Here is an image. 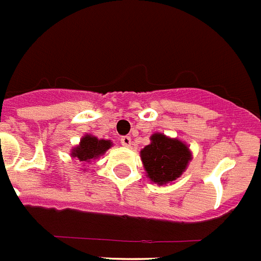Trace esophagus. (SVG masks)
<instances>
[{"mask_svg":"<svg viewBox=\"0 0 261 261\" xmlns=\"http://www.w3.org/2000/svg\"><path fill=\"white\" fill-rule=\"evenodd\" d=\"M120 142H121L122 146H130V144H132V139H130L129 136H122L121 139H120Z\"/></svg>","mask_w":261,"mask_h":261,"instance_id":"esophagus-1","label":"esophagus"}]
</instances>
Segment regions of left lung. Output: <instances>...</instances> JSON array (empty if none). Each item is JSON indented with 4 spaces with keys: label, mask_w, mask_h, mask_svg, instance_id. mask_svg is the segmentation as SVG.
Returning <instances> with one entry per match:
<instances>
[{
    "label": "left lung",
    "mask_w": 261,
    "mask_h": 261,
    "mask_svg": "<svg viewBox=\"0 0 261 261\" xmlns=\"http://www.w3.org/2000/svg\"><path fill=\"white\" fill-rule=\"evenodd\" d=\"M150 140L152 142L141 150L142 164L150 181L165 185L177 179L191 160L189 148L161 133L153 135Z\"/></svg>",
    "instance_id": "1"
}]
</instances>
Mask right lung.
Segmentation results:
<instances>
[{
	"label": "right lung",
	"instance_id": "1",
	"mask_svg": "<svg viewBox=\"0 0 261 261\" xmlns=\"http://www.w3.org/2000/svg\"><path fill=\"white\" fill-rule=\"evenodd\" d=\"M112 145V142L109 140H99L93 136H84L80 145L73 148L72 157H76L79 161L90 162L93 158L99 157L100 154L106 153Z\"/></svg>",
	"mask_w": 261,
	"mask_h": 261
}]
</instances>
